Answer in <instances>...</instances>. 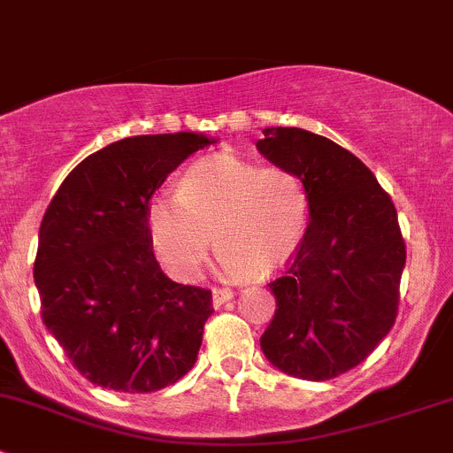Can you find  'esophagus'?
<instances>
[{
	"instance_id": "obj_1",
	"label": "esophagus",
	"mask_w": 453,
	"mask_h": 453,
	"mask_svg": "<svg viewBox=\"0 0 453 453\" xmlns=\"http://www.w3.org/2000/svg\"><path fill=\"white\" fill-rule=\"evenodd\" d=\"M234 298V291L232 289H212V307L219 309L221 304H226L227 300Z\"/></svg>"
}]
</instances>
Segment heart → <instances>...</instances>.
Listing matches in <instances>:
<instances>
[{
	"label": "heart",
	"mask_w": 453,
	"mask_h": 453,
	"mask_svg": "<svg viewBox=\"0 0 453 453\" xmlns=\"http://www.w3.org/2000/svg\"><path fill=\"white\" fill-rule=\"evenodd\" d=\"M309 221L311 197L303 177L230 153L195 162L180 193H157L146 210L150 245L181 282L199 276L212 234L223 273L269 276L298 254Z\"/></svg>",
	"instance_id": "b5f03b06"
}]
</instances>
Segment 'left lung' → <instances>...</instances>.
<instances>
[{
    "label": "left lung",
    "mask_w": 453,
    "mask_h": 453,
    "mask_svg": "<svg viewBox=\"0 0 453 453\" xmlns=\"http://www.w3.org/2000/svg\"><path fill=\"white\" fill-rule=\"evenodd\" d=\"M256 149L303 177L311 197L307 236L269 282L278 309L260 349L291 377L326 381L362 364L395 324L405 267L395 203L362 159L324 135L272 127Z\"/></svg>",
    "instance_id": "left-lung-1"
}]
</instances>
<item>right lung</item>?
Here are the masks:
<instances>
[{
  "label": "right lung",
  "mask_w": 453,
  "mask_h": 453,
  "mask_svg": "<svg viewBox=\"0 0 453 453\" xmlns=\"http://www.w3.org/2000/svg\"><path fill=\"white\" fill-rule=\"evenodd\" d=\"M214 142L193 131L113 142L85 157L45 210L35 260L41 315L96 386L155 392L197 362L212 294L159 269L146 210L166 177Z\"/></svg>",
  "instance_id": "right-lung-1"
}]
</instances>
